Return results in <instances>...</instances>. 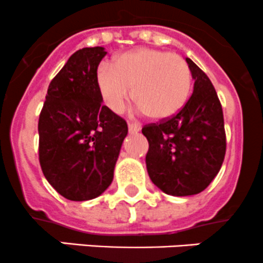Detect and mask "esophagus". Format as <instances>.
Here are the masks:
<instances>
[{
  "label": "esophagus",
  "instance_id": "obj_1",
  "mask_svg": "<svg viewBox=\"0 0 263 263\" xmlns=\"http://www.w3.org/2000/svg\"><path fill=\"white\" fill-rule=\"evenodd\" d=\"M128 128H129V132H130V133H137V132H139L140 129H142V125H140L139 123H137V121H129Z\"/></svg>",
  "mask_w": 263,
  "mask_h": 263
}]
</instances>
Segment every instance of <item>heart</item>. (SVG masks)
<instances>
[{"instance_id":"heart-1","label":"heart","mask_w":263,"mask_h":263,"mask_svg":"<svg viewBox=\"0 0 263 263\" xmlns=\"http://www.w3.org/2000/svg\"><path fill=\"white\" fill-rule=\"evenodd\" d=\"M101 98L112 112L120 114L132 97L153 120L176 115L192 89V71L185 59L176 53L139 48L114 60L112 69L101 66L96 74Z\"/></svg>"}]
</instances>
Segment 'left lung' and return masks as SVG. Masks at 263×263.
<instances>
[{
    "label": "left lung",
    "instance_id": "left-lung-1",
    "mask_svg": "<svg viewBox=\"0 0 263 263\" xmlns=\"http://www.w3.org/2000/svg\"><path fill=\"white\" fill-rule=\"evenodd\" d=\"M194 79L193 95L176 115L147 124V171L163 193L192 196L219 174L226 152L223 114L215 87L203 70L186 59Z\"/></svg>",
    "mask_w": 263,
    "mask_h": 263
}]
</instances>
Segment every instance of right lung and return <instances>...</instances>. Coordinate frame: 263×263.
Returning <instances> with one entry per match:
<instances>
[{"instance_id":"obj_1","label":"right lung","mask_w":263,"mask_h":263,"mask_svg":"<svg viewBox=\"0 0 263 263\" xmlns=\"http://www.w3.org/2000/svg\"><path fill=\"white\" fill-rule=\"evenodd\" d=\"M103 47L72 53L51 80L38 121V156L47 181L70 201L101 196L114 179L128 124L107 106L96 74Z\"/></svg>"}]
</instances>
